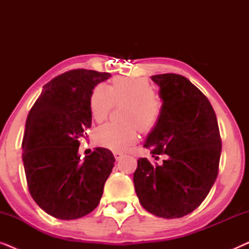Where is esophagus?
<instances>
[{"label": "esophagus", "mask_w": 249, "mask_h": 249, "mask_svg": "<svg viewBox=\"0 0 249 249\" xmlns=\"http://www.w3.org/2000/svg\"><path fill=\"white\" fill-rule=\"evenodd\" d=\"M113 154H114V158H115V160H117V161H120L122 156H124V153L118 152V151L117 152H113Z\"/></svg>", "instance_id": "1"}]
</instances>
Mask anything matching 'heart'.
Instances as JSON below:
<instances>
[{
    "label": "heart",
    "mask_w": 249,
    "mask_h": 249,
    "mask_svg": "<svg viewBox=\"0 0 249 249\" xmlns=\"http://www.w3.org/2000/svg\"><path fill=\"white\" fill-rule=\"evenodd\" d=\"M115 103H129L124 124H107L97 129L96 138L104 147L124 151L138 138V128L148 132L158 125L163 112V102L156 95L155 86L142 78H115L111 87L98 84L91 91L89 108L95 121L108 117Z\"/></svg>",
    "instance_id": "1"
}]
</instances>
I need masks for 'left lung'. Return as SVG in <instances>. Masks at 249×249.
I'll use <instances>...</instances> for the list:
<instances>
[{
  "instance_id": "8db88e82",
  "label": "left lung",
  "mask_w": 249,
  "mask_h": 249,
  "mask_svg": "<svg viewBox=\"0 0 249 249\" xmlns=\"http://www.w3.org/2000/svg\"><path fill=\"white\" fill-rule=\"evenodd\" d=\"M160 86L163 112L144 147L161 165L138 160L134 185L139 202L164 219L182 217L198 207L210 193L217 172L221 137L209 98L177 73L152 76Z\"/></svg>"
}]
</instances>
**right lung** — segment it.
Masks as SVG:
<instances>
[{
    "instance_id": "1",
    "label": "right lung",
    "mask_w": 249,
    "mask_h": 249,
    "mask_svg": "<svg viewBox=\"0 0 249 249\" xmlns=\"http://www.w3.org/2000/svg\"><path fill=\"white\" fill-rule=\"evenodd\" d=\"M111 74L74 69L44 85L30 108L22 139V162L30 195L56 219L74 220L96 209L115 159L97 147L80 159L79 139L91 125L89 98Z\"/></svg>"
}]
</instances>
